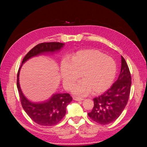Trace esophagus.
Returning <instances> with one entry per match:
<instances>
[{"instance_id":"1","label":"esophagus","mask_w":147,"mask_h":147,"mask_svg":"<svg viewBox=\"0 0 147 147\" xmlns=\"http://www.w3.org/2000/svg\"><path fill=\"white\" fill-rule=\"evenodd\" d=\"M73 99L74 100H75V101H81L83 100V98H81L79 97H76V96L73 97Z\"/></svg>"}]
</instances>
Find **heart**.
Segmentation results:
<instances>
[{"label": "heart", "mask_w": 147, "mask_h": 147, "mask_svg": "<svg viewBox=\"0 0 147 147\" xmlns=\"http://www.w3.org/2000/svg\"><path fill=\"white\" fill-rule=\"evenodd\" d=\"M117 73V65L110 57L97 50H85L73 55L70 61L63 60L61 65V76L64 86L69 90L80 78L73 92L85 96L92 91L93 94L102 93L113 83Z\"/></svg>", "instance_id": "heart-1"}]
</instances>
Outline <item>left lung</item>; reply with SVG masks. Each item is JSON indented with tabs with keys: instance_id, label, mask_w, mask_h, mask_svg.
Masks as SVG:
<instances>
[{
	"instance_id": "1",
	"label": "left lung",
	"mask_w": 147,
	"mask_h": 147,
	"mask_svg": "<svg viewBox=\"0 0 147 147\" xmlns=\"http://www.w3.org/2000/svg\"><path fill=\"white\" fill-rule=\"evenodd\" d=\"M121 70L118 79L104 93L94 99V106L89 117L102 125L116 120L124 110L129 100L131 76L126 62L122 56Z\"/></svg>"
}]
</instances>
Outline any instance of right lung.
<instances>
[{
  "instance_id": "right-lung-1",
  "label": "right lung",
  "mask_w": 147,
  "mask_h": 147,
  "mask_svg": "<svg viewBox=\"0 0 147 147\" xmlns=\"http://www.w3.org/2000/svg\"><path fill=\"white\" fill-rule=\"evenodd\" d=\"M64 43L59 42H44L35 46L24 57L22 64L29 58L45 52H53L59 51L63 47ZM18 74L17 84L23 109L28 116L37 124L49 126L55 125L63 119L66 113V107L72 101V97L69 94H56L48 100L42 103H33L29 101L21 90L19 83V74Z\"/></svg>"
}]
</instances>
